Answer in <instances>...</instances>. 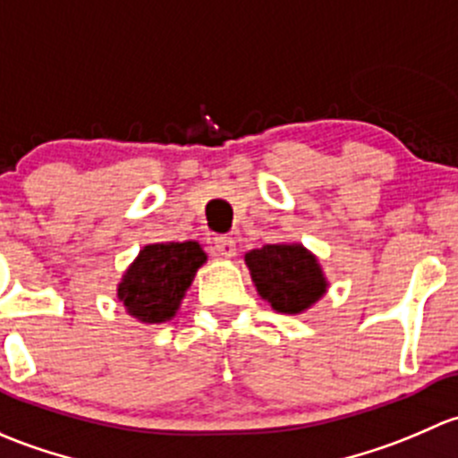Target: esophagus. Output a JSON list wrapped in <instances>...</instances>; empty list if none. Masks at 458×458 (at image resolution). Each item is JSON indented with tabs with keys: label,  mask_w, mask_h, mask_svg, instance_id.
I'll return each instance as SVG.
<instances>
[{
	"label": "esophagus",
	"mask_w": 458,
	"mask_h": 458,
	"mask_svg": "<svg viewBox=\"0 0 458 458\" xmlns=\"http://www.w3.org/2000/svg\"><path fill=\"white\" fill-rule=\"evenodd\" d=\"M214 247L216 251H218V256L227 258V260L235 256V240L229 238V235H218V238L214 240Z\"/></svg>",
	"instance_id": "1"
}]
</instances>
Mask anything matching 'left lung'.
<instances>
[{"mask_svg": "<svg viewBox=\"0 0 458 458\" xmlns=\"http://www.w3.org/2000/svg\"><path fill=\"white\" fill-rule=\"evenodd\" d=\"M258 295L284 315H300L327 295L328 280L318 256L300 242L264 244L244 253Z\"/></svg>", "mask_w": 458, "mask_h": 458, "instance_id": "8db88e82", "label": "left lung"}]
</instances>
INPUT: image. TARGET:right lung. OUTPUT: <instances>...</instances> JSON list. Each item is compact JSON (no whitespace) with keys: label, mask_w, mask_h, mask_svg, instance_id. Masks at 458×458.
<instances>
[{"label":"right lung","mask_w":458,"mask_h":458,"mask_svg":"<svg viewBox=\"0 0 458 458\" xmlns=\"http://www.w3.org/2000/svg\"><path fill=\"white\" fill-rule=\"evenodd\" d=\"M207 253L196 240L145 244L116 284L125 313L140 324H165L176 318Z\"/></svg>","instance_id":"add662e5"}]
</instances>
